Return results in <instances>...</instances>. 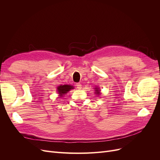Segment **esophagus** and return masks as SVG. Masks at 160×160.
<instances>
[{
	"instance_id": "1",
	"label": "esophagus",
	"mask_w": 160,
	"mask_h": 160,
	"mask_svg": "<svg viewBox=\"0 0 160 160\" xmlns=\"http://www.w3.org/2000/svg\"><path fill=\"white\" fill-rule=\"evenodd\" d=\"M76 86H77V88L78 89H81V88H82V85H81V83H77V84L76 85Z\"/></svg>"
}]
</instances>
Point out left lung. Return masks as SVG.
<instances>
[{
  "label": "left lung",
  "instance_id": "obj_1",
  "mask_svg": "<svg viewBox=\"0 0 160 160\" xmlns=\"http://www.w3.org/2000/svg\"><path fill=\"white\" fill-rule=\"evenodd\" d=\"M94 89H95V93L96 95H99L101 93V92H100L101 90L99 89V88H98V87H96V88H95Z\"/></svg>",
  "mask_w": 160,
  "mask_h": 160
}]
</instances>
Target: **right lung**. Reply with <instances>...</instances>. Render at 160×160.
I'll list each match as a JSON object with an SVG mask.
<instances>
[{
	"label": "right lung",
	"mask_w": 160,
	"mask_h": 160,
	"mask_svg": "<svg viewBox=\"0 0 160 160\" xmlns=\"http://www.w3.org/2000/svg\"><path fill=\"white\" fill-rule=\"evenodd\" d=\"M74 89V87L70 85H59L57 87V92L59 93V95L61 97H63L64 95H65L67 93L71 90Z\"/></svg>",
	"instance_id": "1"
}]
</instances>
